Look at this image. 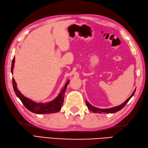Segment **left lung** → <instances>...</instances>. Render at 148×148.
I'll use <instances>...</instances> for the list:
<instances>
[{"label":"left lung","instance_id":"1","mask_svg":"<svg viewBox=\"0 0 148 148\" xmlns=\"http://www.w3.org/2000/svg\"><path fill=\"white\" fill-rule=\"evenodd\" d=\"M136 91V89L134 90L133 93L132 94V95L128 98V99L124 102V103H123L122 104H121L119 106H116V107H114V108H108V109H99V108H96L94 106H92L90 104L89 102L88 101H86V105L87 106H88V109H89V110L90 111H92L93 112H99V113H102V112H104V113H115L117 111H120L121 109H122L124 106L125 105H126L127 102L130 100L131 98L133 96V95L134 94V92Z\"/></svg>","mask_w":148,"mask_h":148}]
</instances>
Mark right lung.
Instances as JSON below:
<instances>
[{"instance_id": "add662e5", "label": "right lung", "mask_w": 148, "mask_h": 148, "mask_svg": "<svg viewBox=\"0 0 148 148\" xmlns=\"http://www.w3.org/2000/svg\"><path fill=\"white\" fill-rule=\"evenodd\" d=\"M15 63V58L12 59V66H11V73H13V69L14 67ZM69 80H68L66 83L61 91L59 93V96L57 97L54 100H53L51 102L46 103H38L36 102L32 101L31 99H28L27 97H25L23 94L18 90L17 88V84L15 81L14 79L12 77V85L14 92L16 93V96L19 98L20 100L24 106L27 108L28 110L31 111L32 112L38 114H51L55 113L59 111L62 106L63 102L64 99V94L66 92V89L67 86L69 84Z\"/></svg>"}]
</instances>
